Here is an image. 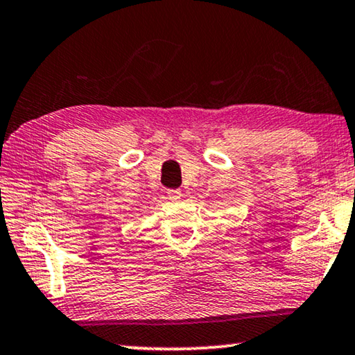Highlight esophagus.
Returning a JSON list of instances; mask_svg holds the SVG:
<instances>
[{"label": "esophagus", "instance_id": "esophagus-1", "mask_svg": "<svg viewBox=\"0 0 355 355\" xmlns=\"http://www.w3.org/2000/svg\"><path fill=\"white\" fill-rule=\"evenodd\" d=\"M167 199H169L171 202H180L182 200V191H178V189L167 191Z\"/></svg>", "mask_w": 355, "mask_h": 355}]
</instances>
